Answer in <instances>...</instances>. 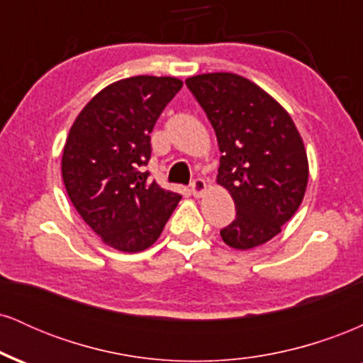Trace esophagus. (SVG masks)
Returning <instances> with one entry per match:
<instances>
[{"mask_svg":"<svg viewBox=\"0 0 363 363\" xmlns=\"http://www.w3.org/2000/svg\"><path fill=\"white\" fill-rule=\"evenodd\" d=\"M191 193H193L194 198H201L206 193L205 179H196L193 184H191Z\"/></svg>","mask_w":363,"mask_h":363,"instance_id":"obj_1","label":"esophagus"}]
</instances>
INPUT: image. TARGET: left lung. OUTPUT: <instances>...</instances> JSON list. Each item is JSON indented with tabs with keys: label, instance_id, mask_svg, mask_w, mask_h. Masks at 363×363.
<instances>
[{
	"label": "left lung",
	"instance_id": "left-lung-1",
	"mask_svg": "<svg viewBox=\"0 0 363 363\" xmlns=\"http://www.w3.org/2000/svg\"><path fill=\"white\" fill-rule=\"evenodd\" d=\"M186 85L215 129L222 152L216 182L235 203V220L220 230L223 242L239 251L268 242L306 194L309 162L301 133L268 91L240 74H196Z\"/></svg>",
	"mask_w": 363,
	"mask_h": 363
}]
</instances>
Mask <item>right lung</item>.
Segmentation results:
<instances>
[{
	"mask_svg": "<svg viewBox=\"0 0 363 363\" xmlns=\"http://www.w3.org/2000/svg\"><path fill=\"white\" fill-rule=\"evenodd\" d=\"M181 89L174 77L124 78L99 91L69 128L62 182L83 222L109 247L148 249L181 201L141 172L152 153L150 133Z\"/></svg>",
	"mask_w": 363,
	"mask_h": 363,
	"instance_id": "right-lung-1",
	"label": "right lung"
}]
</instances>
